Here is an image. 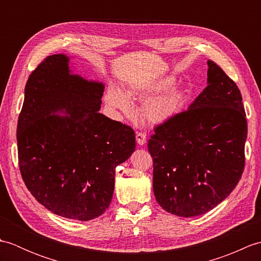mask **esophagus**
Listing matches in <instances>:
<instances>
[{
    "label": "esophagus",
    "instance_id": "esophagus-1",
    "mask_svg": "<svg viewBox=\"0 0 261 261\" xmlns=\"http://www.w3.org/2000/svg\"><path fill=\"white\" fill-rule=\"evenodd\" d=\"M136 139H137L138 145L143 146L147 142V136H146V134H143V132H137Z\"/></svg>",
    "mask_w": 261,
    "mask_h": 261
}]
</instances>
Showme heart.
I'll return each instance as SVG.
<instances>
[{
    "label": "heart",
    "mask_w": 261,
    "mask_h": 261,
    "mask_svg": "<svg viewBox=\"0 0 261 261\" xmlns=\"http://www.w3.org/2000/svg\"><path fill=\"white\" fill-rule=\"evenodd\" d=\"M175 84L174 77H163L156 81L134 83L126 85L124 94L119 88L110 87L105 94V101L108 105L124 113L131 111V103L127 97L147 98L158 93L169 91ZM185 95L180 91H170L162 96L151 97L143 107V116L152 124H163L178 114L184 107Z\"/></svg>",
    "instance_id": "heart-1"
}]
</instances>
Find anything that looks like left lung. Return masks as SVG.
Returning <instances> with one entry per match:
<instances>
[{"mask_svg":"<svg viewBox=\"0 0 261 261\" xmlns=\"http://www.w3.org/2000/svg\"><path fill=\"white\" fill-rule=\"evenodd\" d=\"M207 86L188 110L159 124L148 141L152 187L168 213L192 218L230 195L245 168L248 124L241 93L207 60Z\"/></svg>","mask_w":261,"mask_h":261,"instance_id":"1","label":"left lung"}]
</instances>
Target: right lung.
I'll return each mask as SVG.
<instances>
[{
    "label": "right lung",
    "mask_w": 261,
    "mask_h": 261,
    "mask_svg": "<svg viewBox=\"0 0 261 261\" xmlns=\"http://www.w3.org/2000/svg\"><path fill=\"white\" fill-rule=\"evenodd\" d=\"M103 92V83L71 74L64 54L48 56L27 82L16 129L21 176L33 197L63 218L102 215L116 166L135 151L134 129L98 113Z\"/></svg>",
    "instance_id": "1"
}]
</instances>
